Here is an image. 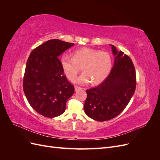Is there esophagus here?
Masks as SVG:
<instances>
[{"label":"esophagus","instance_id":"1","mask_svg":"<svg viewBox=\"0 0 160 160\" xmlns=\"http://www.w3.org/2000/svg\"><path fill=\"white\" fill-rule=\"evenodd\" d=\"M81 89H82V88H79V87H77V86H75V91H79V90H81Z\"/></svg>","mask_w":160,"mask_h":160}]
</instances>
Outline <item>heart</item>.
Instances as JSON below:
<instances>
[{"label":"heart","mask_w":160,"mask_h":160,"mask_svg":"<svg viewBox=\"0 0 160 160\" xmlns=\"http://www.w3.org/2000/svg\"><path fill=\"white\" fill-rule=\"evenodd\" d=\"M61 64L67 79L72 81L81 72L79 84L98 85L104 81L112 69V59L108 52L84 47L74 51L73 57L63 55Z\"/></svg>","instance_id":"obj_1"}]
</instances>
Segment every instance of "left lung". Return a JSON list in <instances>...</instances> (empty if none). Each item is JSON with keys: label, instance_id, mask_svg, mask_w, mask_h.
Instances as JSON below:
<instances>
[{"label": "left lung", "instance_id": "1", "mask_svg": "<svg viewBox=\"0 0 160 160\" xmlns=\"http://www.w3.org/2000/svg\"><path fill=\"white\" fill-rule=\"evenodd\" d=\"M111 46L115 56L109 75L98 87L86 91V115L98 122L108 121L119 115L129 103L136 88V75L130 57Z\"/></svg>", "mask_w": 160, "mask_h": 160}]
</instances>
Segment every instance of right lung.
<instances>
[{"label":"right lung","mask_w":160,"mask_h":160,"mask_svg":"<svg viewBox=\"0 0 160 160\" xmlns=\"http://www.w3.org/2000/svg\"><path fill=\"white\" fill-rule=\"evenodd\" d=\"M74 43L51 39L36 47L27 62L23 91L37 113L55 118L64 113L66 103L74 93V86L64 75L59 57Z\"/></svg>","instance_id":"obj_1"}]
</instances>
